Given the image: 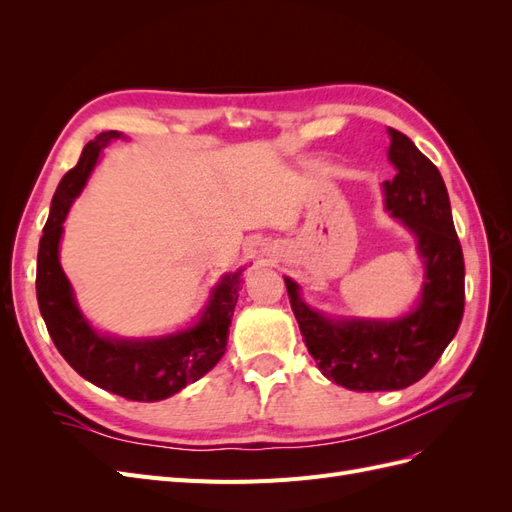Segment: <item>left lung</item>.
Segmentation results:
<instances>
[{"mask_svg": "<svg viewBox=\"0 0 512 512\" xmlns=\"http://www.w3.org/2000/svg\"><path fill=\"white\" fill-rule=\"evenodd\" d=\"M397 175L382 183L384 209L404 224L423 260V286L397 318L329 316L309 307L284 277L290 307L318 369L350 391H399L421 380L451 344L463 316V252L440 170L406 134L389 128Z\"/></svg>", "mask_w": 512, "mask_h": 512, "instance_id": "8db88e82", "label": "left lung"}]
</instances>
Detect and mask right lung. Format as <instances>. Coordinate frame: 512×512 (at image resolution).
I'll use <instances>...</instances> for the list:
<instances>
[{"label":"right lung","mask_w":512,"mask_h":512,"mask_svg":"<svg viewBox=\"0 0 512 512\" xmlns=\"http://www.w3.org/2000/svg\"><path fill=\"white\" fill-rule=\"evenodd\" d=\"M119 138L126 141L117 130L98 134L85 145L79 164L59 181L38 247L36 297L53 344L76 374L132 401H160L203 378L224 356L243 269L224 273L213 286L203 312L190 327L175 333L115 337L91 327L61 269L59 243L68 211L81 196L102 149Z\"/></svg>","instance_id":"obj_1"}]
</instances>
